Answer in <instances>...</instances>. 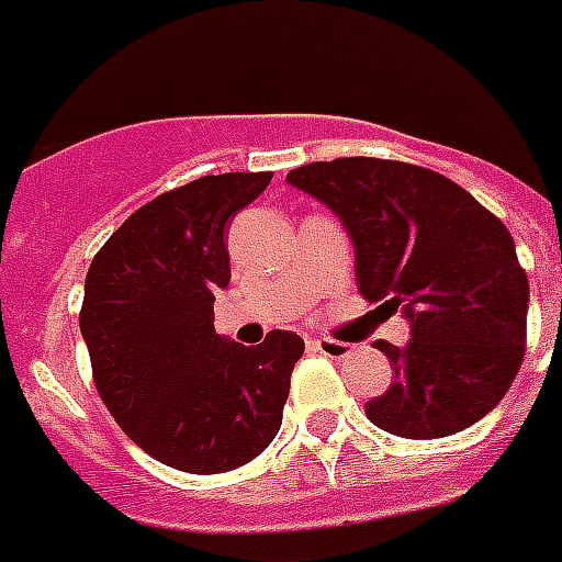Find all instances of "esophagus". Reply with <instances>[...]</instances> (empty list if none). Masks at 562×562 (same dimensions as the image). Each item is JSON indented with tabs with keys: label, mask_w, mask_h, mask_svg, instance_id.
I'll return each instance as SVG.
<instances>
[{
	"label": "esophagus",
	"mask_w": 562,
	"mask_h": 562,
	"mask_svg": "<svg viewBox=\"0 0 562 562\" xmlns=\"http://www.w3.org/2000/svg\"><path fill=\"white\" fill-rule=\"evenodd\" d=\"M314 352L326 355V358H346V355L352 352V346L344 344V340H331V337H321V340H312L308 344Z\"/></svg>",
	"instance_id": "1"
}]
</instances>
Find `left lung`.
Returning <instances> with one entry per match:
<instances>
[{
	"label": "left lung",
	"instance_id": "1",
	"mask_svg": "<svg viewBox=\"0 0 562 562\" xmlns=\"http://www.w3.org/2000/svg\"><path fill=\"white\" fill-rule=\"evenodd\" d=\"M285 181L344 222L360 294L409 321L407 344H375L395 384L367 401L369 422L401 439H441L485 418L526 352L528 277L508 227L415 164L335 158Z\"/></svg>",
	"mask_w": 562,
	"mask_h": 562
}]
</instances>
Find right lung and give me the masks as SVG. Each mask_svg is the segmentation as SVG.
<instances>
[{
  "instance_id": "obj_1",
  "label": "right lung",
  "mask_w": 562,
  "mask_h": 562,
  "mask_svg": "<svg viewBox=\"0 0 562 562\" xmlns=\"http://www.w3.org/2000/svg\"><path fill=\"white\" fill-rule=\"evenodd\" d=\"M271 172L195 178L135 210L91 259L80 331L100 398L161 464L225 473L280 432L303 337L273 328L259 346L216 335L231 282L227 222Z\"/></svg>"
}]
</instances>
